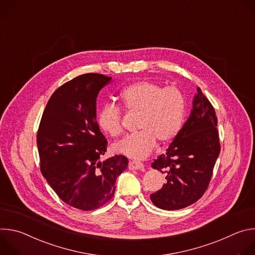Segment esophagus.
Returning <instances> with one entry per match:
<instances>
[{"label": "esophagus", "instance_id": "1", "mask_svg": "<svg viewBox=\"0 0 255 255\" xmlns=\"http://www.w3.org/2000/svg\"><path fill=\"white\" fill-rule=\"evenodd\" d=\"M128 167H129V169H132V170H134V169H143L144 165H143V163L138 162V161H130L129 164H128Z\"/></svg>", "mask_w": 255, "mask_h": 255}]
</instances>
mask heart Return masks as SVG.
Wrapping results in <instances>:
<instances>
[{
    "label": "heart",
    "mask_w": 255,
    "mask_h": 255,
    "mask_svg": "<svg viewBox=\"0 0 255 255\" xmlns=\"http://www.w3.org/2000/svg\"><path fill=\"white\" fill-rule=\"evenodd\" d=\"M123 107L129 112L140 113L139 132L118 142L115 150L134 160L146 158L156 147L172 142L184 126L187 102L176 87H165L153 82H137L126 87L120 95ZM101 130L112 137L122 133V110L112 103L102 106L97 116Z\"/></svg>",
    "instance_id": "b5f03b06"
}]
</instances>
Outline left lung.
<instances>
[{
	"mask_svg": "<svg viewBox=\"0 0 255 255\" xmlns=\"http://www.w3.org/2000/svg\"><path fill=\"white\" fill-rule=\"evenodd\" d=\"M217 117L209 100L197 88L191 114L164 154L151 166L165 173L166 183L150 195L163 210H179L196 203L208 189L220 153Z\"/></svg>",
	"mask_w": 255,
	"mask_h": 255,
	"instance_id": "left-lung-1",
	"label": "left lung"
}]
</instances>
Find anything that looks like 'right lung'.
I'll use <instances>...</instances> for the list:
<instances>
[{
	"mask_svg": "<svg viewBox=\"0 0 255 255\" xmlns=\"http://www.w3.org/2000/svg\"><path fill=\"white\" fill-rule=\"evenodd\" d=\"M112 78L79 76L50 97L37 132L40 169L67 205L92 211L110 201L128 159L115 155L100 161L107 140L97 123V97Z\"/></svg>",
	"mask_w": 255,
	"mask_h": 255,
	"instance_id": "add662e5",
	"label": "right lung"
}]
</instances>
